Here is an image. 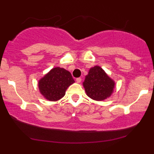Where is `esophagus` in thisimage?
<instances>
[{
    "mask_svg": "<svg viewBox=\"0 0 154 154\" xmlns=\"http://www.w3.org/2000/svg\"><path fill=\"white\" fill-rule=\"evenodd\" d=\"M81 80H82V79H81L80 77H78V78L76 79V82H77V83H80Z\"/></svg>",
    "mask_w": 154,
    "mask_h": 154,
    "instance_id": "esophagus-1",
    "label": "esophagus"
}]
</instances>
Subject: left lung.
Listing matches in <instances>:
<instances>
[{"label": "left lung", "mask_w": 154, "mask_h": 154, "mask_svg": "<svg viewBox=\"0 0 154 154\" xmlns=\"http://www.w3.org/2000/svg\"><path fill=\"white\" fill-rule=\"evenodd\" d=\"M115 85L113 79L99 66L90 68L83 82L87 95L96 101L104 100L110 97L113 92Z\"/></svg>", "instance_id": "left-lung-1"}]
</instances>
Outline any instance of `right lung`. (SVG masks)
Masks as SVG:
<instances>
[{
	"instance_id": "obj_1",
	"label": "right lung",
	"mask_w": 154,
	"mask_h": 154,
	"mask_svg": "<svg viewBox=\"0 0 154 154\" xmlns=\"http://www.w3.org/2000/svg\"><path fill=\"white\" fill-rule=\"evenodd\" d=\"M75 82L71 73L57 66L51 69L38 81L40 93L49 101H57L65 95V92Z\"/></svg>"
}]
</instances>
